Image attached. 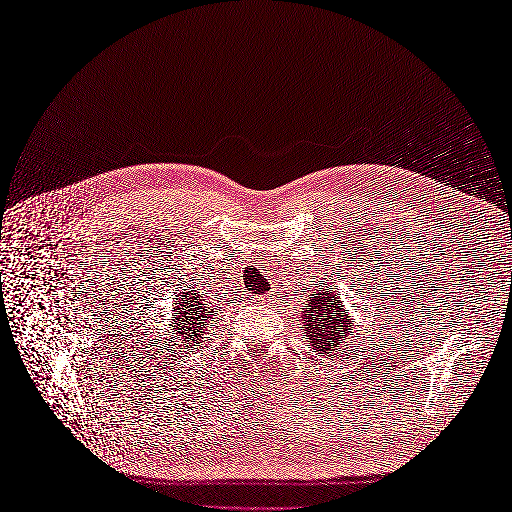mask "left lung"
Segmentation results:
<instances>
[{
  "label": "left lung",
  "mask_w": 512,
  "mask_h": 512,
  "mask_svg": "<svg viewBox=\"0 0 512 512\" xmlns=\"http://www.w3.org/2000/svg\"><path fill=\"white\" fill-rule=\"evenodd\" d=\"M302 328H306L308 346L320 356H332L334 350L352 330V318L336 294V285L312 289L302 312Z\"/></svg>",
  "instance_id": "8db88e82"
}]
</instances>
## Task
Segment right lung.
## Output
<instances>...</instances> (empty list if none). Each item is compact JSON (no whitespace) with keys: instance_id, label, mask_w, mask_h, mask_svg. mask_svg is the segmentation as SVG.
I'll use <instances>...</instances> for the list:
<instances>
[{"instance_id":"right-lung-1","label":"right lung","mask_w":512,"mask_h":512,"mask_svg":"<svg viewBox=\"0 0 512 512\" xmlns=\"http://www.w3.org/2000/svg\"><path fill=\"white\" fill-rule=\"evenodd\" d=\"M174 308H172V330L178 334L184 346L192 348L198 346L202 336L206 334L204 330L214 318L216 306L208 304L196 294V289L192 287L190 291H184V294L174 298Z\"/></svg>"}]
</instances>
